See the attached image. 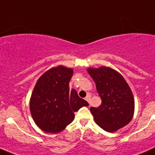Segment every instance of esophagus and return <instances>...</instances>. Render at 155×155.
I'll return each instance as SVG.
<instances>
[{"label":"esophagus","mask_w":155,"mask_h":155,"mask_svg":"<svg viewBox=\"0 0 155 155\" xmlns=\"http://www.w3.org/2000/svg\"><path fill=\"white\" fill-rule=\"evenodd\" d=\"M85 100H86V101L88 102V103H90V95L88 94L87 96H86V98H85Z\"/></svg>","instance_id":"esophagus-1"}]
</instances>
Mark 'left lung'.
I'll use <instances>...</instances> for the list:
<instances>
[{
	"label": "left lung",
	"instance_id": "obj_1",
	"mask_svg": "<svg viewBox=\"0 0 155 155\" xmlns=\"http://www.w3.org/2000/svg\"><path fill=\"white\" fill-rule=\"evenodd\" d=\"M88 72L102 100L100 107L90 108L96 123L107 132L128 124L133 117L134 100L124 77L109 67L88 69Z\"/></svg>",
	"mask_w": 155,
	"mask_h": 155
}]
</instances>
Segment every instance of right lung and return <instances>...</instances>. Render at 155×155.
<instances>
[{
    "label": "right lung",
    "mask_w": 155,
    "mask_h": 155,
    "mask_svg": "<svg viewBox=\"0 0 155 155\" xmlns=\"http://www.w3.org/2000/svg\"><path fill=\"white\" fill-rule=\"evenodd\" d=\"M72 74V69L60 65L45 72L38 80L31 97L30 110L43 131H62L72 122L75 112L89 105L76 90H69Z\"/></svg>",
    "instance_id": "add662e5"
}]
</instances>
